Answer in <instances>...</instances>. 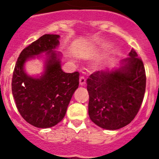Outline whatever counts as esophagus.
I'll return each instance as SVG.
<instances>
[{"mask_svg": "<svg viewBox=\"0 0 159 159\" xmlns=\"http://www.w3.org/2000/svg\"><path fill=\"white\" fill-rule=\"evenodd\" d=\"M86 84V79L84 78V76H81L80 78V86H84Z\"/></svg>", "mask_w": 159, "mask_h": 159, "instance_id": "obj_1", "label": "esophagus"}]
</instances>
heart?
Masks as SVG:
<instances>
[{"instance_id": "1", "label": "heart", "mask_w": 159, "mask_h": 159, "mask_svg": "<svg viewBox=\"0 0 159 159\" xmlns=\"http://www.w3.org/2000/svg\"><path fill=\"white\" fill-rule=\"evenodd\" d=\"M103 65H104V60H103V59H99L94 64L93 67L94 69H100V68L103 67Z\"/></svg>"}]
</instances>
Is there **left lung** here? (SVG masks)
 I'll use <instances>...</instances> for the list:
<instances>
[{"label": "left lung", "mask_w": 159, "mask_h": 159, "mask_svg": "<svg viewBox=\"0 0 159 159\" xmlns=\"http://www.w3.org/2000/svg\"><path fill=\"white\" fill-rule=\"evenodd\" d=\"M88 83V115L92 122L106 130H118L134 119L146 90L144 65L134 49L118 67L98 71Z\"/></svg>", "instance_id": "obj_1"}]
</instances>
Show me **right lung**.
<instances>
[{
	"mask_svg": "<svg viewBox=\"0 0 159 159\" xmlns=\"http://www.w3.org/2000/svg\"><path fill=\"white\" fill-rule=\"evenodd\" d=\"M59 35L45 34L25 48L15 65L12 92L16 107L25 121L39 128H48L60 123L79 87L78 71L66 73L61 68V53L55 51L60 44ZM46 54L41 76L31 77L25 63Z\"/></svg>",
	"mask_w": 159,
	"mask_h": 159,
	"instance_id": "obj_1",
	"label": "right lung"
}]
</instances>
